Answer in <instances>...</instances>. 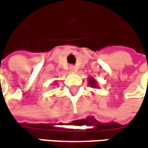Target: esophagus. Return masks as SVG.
<instances>
[{
  "label": "esophagus",
  "mask_w": 148,
  "mask_h": 148,
  "mask_svg": "<svg viewBox=\"0 0 148 148\" xmlns=\"http://www.w3.org/2000/svg\"><path fill=\"white\" fill-rule=\"evenodd\" d=\"M76 70H77V68H76L75 66H71L69 67V71H70L71 73H75Z\"/></svg>",
  "instance_id": "obj_1"
}]
</instances>
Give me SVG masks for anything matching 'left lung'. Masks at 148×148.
<instances>
[{"label": "left lung", "mask_w": 148, "mask_h": 148, "mask_svg": "<svg viewBox=\"0 0 148 148\" xmlns=\"http://www.w3.org/2000/svg\"><path fill=\"white\" fill-rule=\"evenodd\" d=\"M88 82H89V85L91 87V88H94V89H99V85H98V82H97V80L91 76L88 77Z\"/></svg>", "instance_id": "8db88e82"}]
</instances>
